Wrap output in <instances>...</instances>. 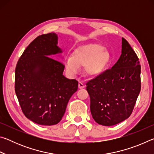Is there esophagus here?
Listing matches in <instances>:
<instances>
[{
  "label": "esophagus",
  "instance_id": "1",
  "mask_svg": "<svg viewBox=\"0 0 154 154\" xmlns=\"http://www.w3.org/2000/svg\"><path fill=\"white\" fill-rule=\"evenodd\" d=\"M78 86H79V89H82V88H83L85 87V85H84V84H83V83L82 82H79V84H78Z\"/></svg>",
  "mask_w": 154,
  "mask_h": 154
}]
</instances>
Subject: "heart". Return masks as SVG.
I'll use <instances>...</instances> for the list:
<instances>
[{
	"instance_id": "1",
	"label": "heart",
	"mask_w": 154,
	"mask_h": 154,
	"mask_svg": "<svg viewBox=\"0 0 154 154\" xmlns=\"http://www.w3.org/2000/svg\"><path fill=\"white\" fill-rule=\"evenodd\" d=\"M111 60L109 52L100 44H90L77 48L72 56L65 60L66 70L72 75L79 72L80 67L85 66L87 75L92 77L99 76L105 71Z\"/></svg>"
}]
</instances>
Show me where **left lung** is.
<instances>
[{"label": "left lung", "mask_w": 154, "mask_h": 154, "mask_svg": "<svg viewBox=\"0 0 154 154\" xmlns=\"http://www.w3.org/2000/svg\"><path fill=\"white\" fill-rule=\"evenodd\" d=\"M86 85L91 114L98 124L113 126L129 118L140 91V65L125 38L118 62Z\"/></svg>", "instance_id": "8db88e82"}]
</instances>
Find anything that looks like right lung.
Returning <instances> with one entry per match:
<instances>
[{
  "label": "right lung",
  "instance_id": "obj_1",
  "mask_svg": "<svg viewBox=\"0 0 154 154\" xmlns=\"http://www.w3.org/2000/svg\"><path fill=\"white\" fill-rule=\"evenodd\" d=\"M54 32L40 35L28 45L15 71V91L24 116L36 124H57L68 102L78 88V82L63 75L64 65L51 58L62 53Z\"/></svg>",
  "mask_w": 154,
  "mask_h": 154
}]
</instances>
